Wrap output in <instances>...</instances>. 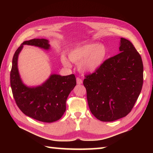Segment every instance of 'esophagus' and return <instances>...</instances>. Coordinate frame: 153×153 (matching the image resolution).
Here are the masks:
<instances>
[{"mask_svg": "<svg viewBox=\"0 0 153 153\" xmlns=\"http://www.w3.org/2000/svg\"><path fill=\"white\" fill-rule=\"evenodd\" d=\"M76 82H77V84H79V85L83 83V81L82 80V79H80L79 77H77Z\"/></svg>", "mask_w": 153, "mask_h": 153, "instance_id": "esophagus-1", "label": "esophagus"}]
</instances>
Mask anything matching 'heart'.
I'll list each match as a JSON object with an SVG mask.
<instances>
[{"label": "heart", "instance_id": "b5f03b06", "mask_svg": "<svg viewBox=\"0 0 153 153\" xmlns=\"http://www.w3.org/2000/svg\"><path fill=\"white\" fill-rule=\"evenodd\" d=\"M106 55V48L102 44L87 43L74 48L68 54L71 62L78 64L79 70L82 72H93L101 66ZM61 62L64 66L70 67V64L66 56H62Z\"/></svg>", "mask_w": 153, "mask_h": 153}]
</instances>
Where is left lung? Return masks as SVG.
Segmentation results:
<instances>
[{
  "label": "left lung",
  "mask_w": 153,
  "mask_h": 153,
  "mask_svg": "<svg viewBox=\"0 0 153 153\" xmlns=\"http://www.w3.org/2000/svg\"><path fill=\"white\" fill-rule=\"evenodd\" d=\"M120 53L106 60L83 85L89 109L102 122L127 116L134 108L143 83V65L134 45L121 38Z\"/></svg>",
  "instance_id": "8db88e82"
}]
</instances>
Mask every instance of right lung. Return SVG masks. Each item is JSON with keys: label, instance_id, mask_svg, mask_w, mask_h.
I'll use <instances>...</instances> for the list:
<instances>
[{"label": "right lung", "instance_id": "add662e5", "mask_svg": "<svg viewBox=\"0 0 153 153\" xmlns=\"http://www.w3.org/2000/svg\"><path fill=\"white\" fill-rule=\"evenodd\" d=\"M24 45L49 49L48 41L33 39L25 41L16 51L12 58L10 85L16 105L26 116L38 121L51 123L59 120L66 111L68 95L76 85L74 74L51 75L43 85L28 87L22 83L18 70V54Z\"/></svg>", "mask_w": 153, "mask_h": 153}]
</instances>
